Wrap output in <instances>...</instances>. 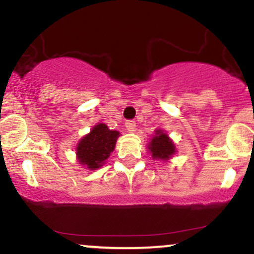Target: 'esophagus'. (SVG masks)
Listing matches in <instances>:
<instances>
[{
  "label": "esophagus",
  "mask_w": 254,
  "mask_h": 254,
  "mask_svg": "<svg viewBox=\"0 0 254 254\" xmlns=\"http://www.w3.org/2000/svg\"><path fill=\"white\" fill-rule=\"evenodd\" d=\"M125 127H127V130L129 131V132H133V131L136 130V122L127 121V123H125Z\"/></svg>",
  "instance_id": "34e87169"
}]
</instances>
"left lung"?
Wrapping results in <instances>:
<instances>
[{"label":"left lung","instance_id":"8db88e82","mask_svg":"<svg viewBox=\"0 0 254 254\" xmlns=\"http://www.w3.org/2000/svg\"><path fill=\"white\" fill-rule=\"evenodd\" d=\"M148 149L151 153L153 159L161 160V161L170 160L176 154V145L173 141L160 129L155 130V136L151 138Z\"/></svg>","mask_w":254,"mask_h":254}]
</instances>
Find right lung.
Masks as SVG:
<instances>
[{
  "mask_svg": "<svg viewBox=\"0 0 254 254\" xmlns=\"http://www.w3.org/2000/svg\"><path fill=\"white\" fill-rule=\"evenodd\" d=\"M119 132L110 130L107 125L99 123L88 135L81 138L76 147L77 160L89 170L100 168L115 150Z\"/></svg>",
  "mask_w": 254,
  "mask_h": 254,
  "instance_id": "add662e5",
  "label": "right lung"
}]
</instances>
